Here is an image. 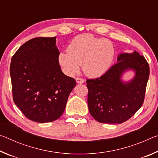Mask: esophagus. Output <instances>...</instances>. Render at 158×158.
<instances>
[{"instance_id":"1","label":"esophagus","mask_w":158,"mask_h":158,"mask_svg":"<svg viewBox=\"0 0 158 158\" xmlns=\"http://www.w3.org/2000/svg\"><path fill=\"white\" fill-rule=\"evenodd\" d=\"M76 81L77 84H83V83L84 82V80L81 78V77H77Z\"/></svg>"}]
</instances>
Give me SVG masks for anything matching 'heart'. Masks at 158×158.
<instances>
[{
    "label": "heart",
    "instance_id": "b5f03b06",
    "mask_svg": "<svg viewBox=\"0 0 158 158\" xmlns=\"http://www.w3.org/2000/svg\"><path fill=\"white\" fill-rule=\"evenodd\" d=\"M114 57L115 49L111 41L91 34H83L72 40L68 52H60L58 59L68 75L78 73L81 65L85 75L98 77L109 70Z\"/></svg>",
    "mask_w": 158,
    "mask_h": 158
}]
</instances>
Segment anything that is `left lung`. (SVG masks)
Listing matches in <instances>:
<instances>
[{
    "mask_svg": "<svg viewBox=\"0 0 158 158\" xmlns=\"http://www.w3.org/2000/svg\"><path fill=\"white\" fill-rule=\"evenodd\" d=\"M115 64L102 76L86 80L90 114L102 123H122L142 106L149 77V65L137 52L121 53ZM128 69L135 71L130 82L121 80Z\"/></svg>",
    "mask_w": 158,
    "mask_h": 158,
    "instance_id": "1",
    "label": "left lung"
}]
</instances>
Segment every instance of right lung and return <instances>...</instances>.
<instances>
[{"instance_id": "add662e5", "label": "right lung", "mask_w": 158, "mask_h": 158, "mask_svg": "<svg viewBox=\"0 0 158 158\" xmlns=\"http://www.w3.org/2000/svg\"><path fill=\"white\" fill-rule=\"evenodd\" d=\"M56 37H35L19 47L10 63L13 100L24 116L41 123L54 121L65 109L75 79L58 63Z\"/></svg>"}]
</instances>
